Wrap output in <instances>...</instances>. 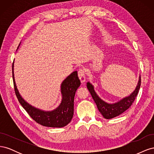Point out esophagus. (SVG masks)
<instances>
[{
    "mask_svg": "<svg viewBox=\"0 0 154 154\" xmlns=\"http://www.w3.org/2000/svg\"><path fill=\"white\" fill-rule=\"evenodd\" d=\"M78 77L80 78V80L82 83L85 82L86 80V75L85 72L83 69H80L78 71Z\"/></svg>",
    "mask_w": 154,
    "mask_h": 154,
    "instance_id": "obj_1",
    "label": "esophagus"
}]
</instances>
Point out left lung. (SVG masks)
<instances>
[{"label": "left lung", "mask_w": 154, "mask_h": 154, "mask_svg": "<svg viewBox=\"0 0 154 154\" xmlns=\"http://www.w3.org/2000/svg\"><path fill=\"white\" fill-rule=\"evenodd\" d=\"M141 86V76L139 77V81L135 90L129 96L123 97V99L114 103H109L101 99L94 91V86L90 82L87 83V87L90 92L93 100L96 103L97 109L103 118L107 119L114 118L116 116L123 113L132 105L136 99Z\"/></svg>", "instance_id": "left-lung-1"}]
</instances>
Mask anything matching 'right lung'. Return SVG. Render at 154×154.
I'll list each match as a JSON object with an SVG mask.
<instances>
[{"label": "right lung", "instance_id": "obj_1", "mask_svg": "<svg viewBox=\"0 0 154 154\" xmlns=\"http://www.w3.org/2000/svg\"><path fill=\"white\" fill-rule=\"evenodd\" d=\"M13 67L14 62L12 66L13 78L14 88L18 100L23 108L36 123L44 127L61 128L71 122L74 114V96L78 88L81 84L80 80L78 76L77 71L72 72L62 82L60 89L62 94V101L59 106L53 110L45 111L31 105L21 96L15 83Z\"/></svg>", "mask_w": 154, "mask_h": 154}]
</instances>
